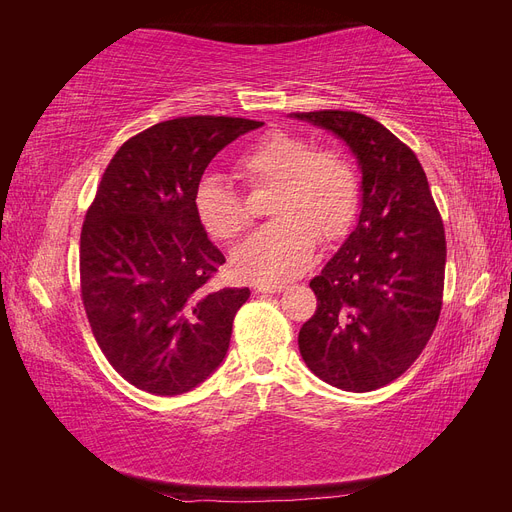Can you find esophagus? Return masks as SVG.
Returning <instances> with one entry per match:
<instances>
[{
  "label": "esophagus",
  "mask_w": 512,
  "mask_h": 512,
  "mask_svg": "<svg viewBox=\"0 0 512 512\" xmlns=\"http://www.w3.org/2000/svg\"><path fill=\"white\" fill-rule=\"evenodd\" d=\"M258 292H267V294H277V292H284L286 286L284 284H256Z\"/></svg>",
  "instance_id": "esophagus-1"
}]
</instances>
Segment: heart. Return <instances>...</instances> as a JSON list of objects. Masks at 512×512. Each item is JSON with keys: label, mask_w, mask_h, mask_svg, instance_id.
<instances>
[{"label": "heart", "mask_w": 512, "mask_h": 512, "mask_svg": "<svg viewBox=\"0 0 512 512\" xmlns=\"http://www.w3.org/2000/svg\"><path fill=\"white\" fill-rule=\"evenodd\" d=\"M235 173L252 188L275 185L273 224L256 230L232 250V269L247 282L280 284L312 265L318 235L344 237L359 205V185L346 158L314 151L307 138L277 130L262 136L235 162ZM194 211L211 237L235 239L250 224L243 200L230 185L209 175L194 190Z\"/></svg>", "instance_id": "1"}]
</instances>
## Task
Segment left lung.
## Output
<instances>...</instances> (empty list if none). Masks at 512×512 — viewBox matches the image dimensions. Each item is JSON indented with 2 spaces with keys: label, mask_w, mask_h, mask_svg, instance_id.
Segmentation results:
<instances>
[{
  "label": "left lung",
  "mask_w": 512,
  "mask_h": 512,
  "mask_svg": "<svg viewBox=\"0 0 512 512\" xmlns=\"http://www.w3.org/2000/svg\"><path fill=\"white\" fill-rule=\"evenodd\" d=\"M327 130L361 173V211L342 247L309 282L318 307L299 331L305 365L337 389L376 391L418 359L442 309L446 241L414 151L352 111L292 113Z\"/></svg>",
  "instance_id": "1"
}]
</instances>
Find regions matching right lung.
Segmentation results:
<instances>
[{"label":"right lung","mask_w":512,"mask_h":512,"mask_svg":"<svg viewBox=\"0 0 512 512\" xmlns=\"http://www.w3.org/2000/svg\"><path fill=\"white\" fill-rule=\"evenodd\" d=\"M265 126L239 117H179L123 143L81 230L83 305L117 374L153 395H181L224 361L250 288L209 286L224 265L194 211L209 162Z\"/></svg>","instance_id":"right-lung-1"}]
</instances>
